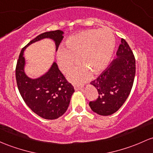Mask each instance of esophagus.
I'll return each mask as SVG.
<instances>
[{
  "mask_svg": "<svg viewBox=\"0 0 153 153\" xmlns=\"http://www.w3.org/2000/svg\"><path fill=\"white\" fill-rule=\"evenodd\" d=\"M83 88V85H78V84H75L74 85V88L75 91H78L81 89Z\"/></svg>",
  "mask_w": 153,
  "mask_h": 153,
  "instance_id": "obj_1",
  "label": "esophagus"
}]
</instances>
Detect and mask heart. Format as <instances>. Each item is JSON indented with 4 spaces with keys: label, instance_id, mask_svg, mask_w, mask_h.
Instances as JSON below:
<instances>
[{
    "label": "heart",
    "instance_id": "1",
    "mask_svg": "<svg viewBox=\"0 0 153 153\" xmlns=\"http://www.w3.org/2000/svg\"><path fill=\"white\" fill-rule=\"evenodd\" d=\"M113 34L107 29L85 30L68 38L65 49L57 53V62L63 73H68L78 62L83 65L75 68L68 78L74 83L88 79L91 72L99 74L105 70L111 59L115 48Z\"/></svg>",
    "mask_w": 153,
    "mask_h": 153
}]
</instances>
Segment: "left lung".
<instances>
[{
  "instance_id": "obj_1",
  "label": "left lung",
  "mask_w": 153,
  "mask_h": 153,
  "mask_svg": "<svg viewBox=\"0 0 153 153\" xmlns=\"http://www.w3.org/2000/svg\"><path fill=\"white\" fill-rule=\"evenodd\" d=\"M116 54L108 67L91 84L98 91V98L89 102L96 113L110 115L121 107L130 94L136 73V62L133 51L122 38Z\"/></svg>"
}]
</instances>
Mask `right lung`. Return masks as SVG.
Masks as SVG:
<instances>
[{
	"label": "right lung",
	"instance_id": "1",
	"mask_svg": "<svg viewBox=\"0 0 153 153\" xmlns=\"http://www.w3.org/2000/svg\"><path fill=\"white\" fill-rule=\"evenodd\" d=\"M62 35L63 32L57 30L37 36L22 48L16 66V84L23 100L35 113L48 120L58 118L66 112L75 89L55 62L46 75L38 79H30L24 72L23 53L31 43L46 38L55 41L57 50L63 39Z\"/></svg>",
	"mask_w": 153,
	"mask_h": 153
}]
</instances>
